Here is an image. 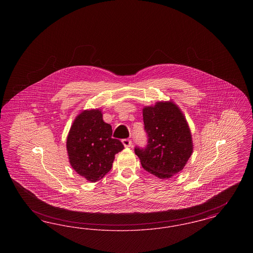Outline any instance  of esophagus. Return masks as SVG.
Listing matches in <instances>:
<instances>
[{"label": "esophagus", "mask_w": 253, "mask_h": 253, "mask_svg": "<svg viewBox=\"0 0 253 253\" xmlns=\"http://www.w3.org/2000/svg\"><path fill=\"white\" fill-rule=\"evenodd\" d=\"M122 143L124 145V147L129 148V147H131V146H132V140H131V139H128V138H126V139H122Z\"/></svg>", "instance_id": "obj_1"}]
</instances>
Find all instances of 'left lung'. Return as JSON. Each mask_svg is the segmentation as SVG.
<instances>
[{
  "label": "left lung",
  "mask_w": 253,
  "mask_h": 253,
  "mask_svg": "<svg viewBox=\"0 0 253 253\" xmlns=\"http://www.w3.org/2000/svg\"><path fill=\"white\" fill-rule=\"evenodd\" d=\"M148 145L135 148L142 167L160 179H169L186 166L193 151L192 132L173 101H157L142 109Z\"/></svg>",
  "instance_id": "left-lung-1"
}]
</instances>
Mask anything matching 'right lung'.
<instances>
[{
	"instance_id": "1",
	"label": "right lung",
	"mask_w": 253,
	"mask_h": 253,
	"mask_svg": "<svg viewBox=\"0 0 253 253\" xmlns=\"http://www.w3.org/2000/svg\"><path fill=\"white\" fill-rule=\"evenodd\" d=\"M112 132L100 109L84 110L73 121L66 138L69 162L89 182L101 179L112 168L115 155L124 149Z\"/></svg>"
}]
</instances>
